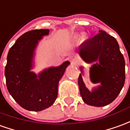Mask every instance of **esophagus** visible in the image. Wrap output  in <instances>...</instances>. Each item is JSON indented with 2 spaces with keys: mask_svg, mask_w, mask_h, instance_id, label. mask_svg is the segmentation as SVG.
<instances>
[{
  "mask_svg": "<svg viewBox=\"0 0 130 130\" xmlns=\"http://www.w3.org/2000/svg\"><path fill=\"white\" fill-rule=\"evenodd\" d=\"M71 62L73 64V65H76V64L78 62L77 58V57H75V56L72 57V58H71Z\"/></svg>",
  "mask_w": 130,
  "mask_h": 130,
  "instance_id": "obj_1",
  "label": "esophagus"
}]
</instances>
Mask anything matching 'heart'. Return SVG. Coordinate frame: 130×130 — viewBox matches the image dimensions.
<instances>
[{
    "label": "heart",
    "mask_w": 130,
    "mask_h": 130,
    "mask_svg": "<svg viewBox=\"0 0 130 130\" xmlns=\"http://www.w3.org/2000/svg\"><path fill=\"white\" fill-rule=\"evenodd\" d=\"M85 38H86V36H85V35H84V34H83V35H82V39L84 40V39H85Z\"/></svg>",
    "instance_id": "obj_1"
}]
</instances>
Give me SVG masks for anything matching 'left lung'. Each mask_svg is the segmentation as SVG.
Masks as SVG:
<instances>
[{"mask_svg": "<svg viewBox=\"0 0 130 130\" xmlns=\"http://www.w3.org/2000/svg\"><path fill=\"white\" fill-rule=\"evenodd\" d=\"M79 54L88 63L99 60L90 69L91 80L101 83L91 92L85 87L82 74L78 84L84 103L101 107L112 103L122 90L125 81V62L116 39L104 31L82 43ZM82 72V68H81Z\"/></svg>", "mask_w": 130, "mask_h": 130, "instance_id": "1", "label": "left lung"}]
</instances>
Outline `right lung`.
<instances>
[{
  "label": "right lung",
  "mask_w": 130,
  "mask_h": 130,
  "mask_svg": "<svg viewBox=\"0 0 130 130\" xmlns=\"http://www.w3.org/2000/svg\"><path fill=\"white\" fill-rule=\"evenodd\" d=\"M48 29L29 31L18 38L10 48L5 68L6 86L14 101L24 109L41 111L54 103L58 96V82L70 62L50 68L38 76L30 72L34 51Z\"/></svg>",
  "instance_id": "obj_1"
}]
</instances>
